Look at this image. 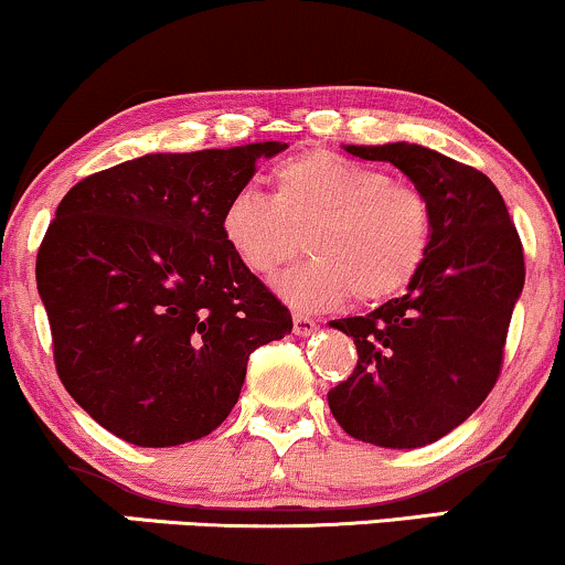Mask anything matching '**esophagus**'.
Here are the masks:
<instances>
[{
	"label": "esophagus",
	"instance_id": "esophagus-1",
	"mask_svg": "<svg viewBox=\"0 0 565 565\" xmlns=\"http://www.w3.org/2000/svg\"><path fill=\"white\" fill-rule=\"evenodd\" d=\"M291 331H295L297 337H310L312 331L318 329L316 326V321H312V318H308V316H302V312H295V318H291Z\"/></svg>",
	"mask_w": 565,
	"mask_h": 565
}]
</instances>
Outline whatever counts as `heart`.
<instances>
[{
	"instance_id": "1",
	"label": "heart",
	"mask_w": 565,
	"mask_h": 565,
	"mask_svg": "<svg viewBox=\"0 0 565 565\" xmlns=\"http://www.w3.org/2000/svg\"><path fill=\"white\" fill-rule=\"evenodd\" d=\"M274 194L242 186L223 202L221 236L253 274H274L308 228V253L276 278L297 310H329L348 300L386 302L416 281L431 249V205L411 183L379 168L312 149L278 162Z\"/></svg>"
}]
</instances>
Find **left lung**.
<instances>
[{"mask_svg":"<svg viewBox=\"0 0 565 565\" xmlns=\"http://www.w3.org/2000/svg\"><path fill=\"white\" fill-rule=\"evenodd\" d=\"M344 149L392 162L431 205L429 257L405 295L331 321L358 348L352 376L329 392L337 424L369 445L413 450L463 424L498 382L523 247L477 168L407 141Z\"/></svg>","mask_w":565,"mask_h":565,"instance_id":"left-lung-1","label":"left lung"}]
</instances>
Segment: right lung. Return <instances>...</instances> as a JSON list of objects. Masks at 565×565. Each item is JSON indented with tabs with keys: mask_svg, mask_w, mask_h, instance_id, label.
I'll use <instances>...</instances> for the list:
<instances>
[{
	"mask_svg": "<svg viewBox=\"0 0 565 565\" xmlns=\"http://www.w3.org/2000/svg\"><path fill=\"white\" fill-rule=\"evenodd\" d=\"M281 141L145 154L63 196L36 257L60 382L136 447L207 437L247 360L291 331L276 295L221 236V210Z\"/></svg>",
	"mask_w": 565,
	"mask_h": 565,
	"instance_id": "right-lung-1",
	"label": "right lung"
}]
</instances>
